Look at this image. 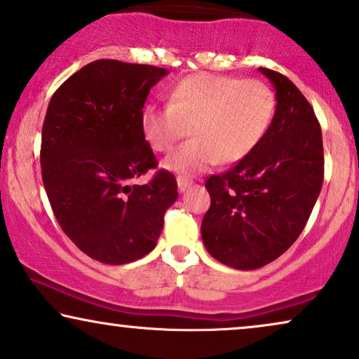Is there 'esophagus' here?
Wrapping results in <instances>:
<instances>
[{"mask_svg": "<svg viewBox=\"0 0 359 359\" xmlns=\"http://www.w3.org/2000/svg\"><path fill=\"white\" fill-rule=\"evenodd\" d=\"M176 181H178V188H180V191H186V189L189 188L191 184H193V181H189V180H186V178H178Z\"/></svg>", "mask_w": 359, "mask_h": 359, "instance_id": "1", "label": "esophagus"}]
</instances>
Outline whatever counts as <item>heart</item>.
<instances>
[{
  "label": "heart",
  "instance_id": "1",
  "mask_svg": "<svg viewBox=\"0 0 359 359\" xmlns=\"http://www.w3.org/2000/svg\"><path fill=\"white\" fill-rule=\"evenodd\" d=\"M276 111L277 97L269 83L201 72L176 83L168 105H147L142 130L153 150L168 153L191 128L194 138L163 163L168 171L189 176L217 160H244L271 130Z\"/></svg>",
  "mask_w": 359,
  "mask_h": 359
}]
</instances>
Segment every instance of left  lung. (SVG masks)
Instances as JSON below:
<instances>
[{
    "mask_svg": "<svg viewBox=\"0 0 359 359\" xmlns=\"http://www.w3.org/2000/svg\"><path fill=\"white\" fill-rule=\"evenodd\" d=\"M259 72L276 87V118L250 155L206 181L211 206L201 224L208 252L239 271L264 267L290 248L323 184L322 128L313 109L285 76Z\"/></svg>",
    "mask_w": 359,
    "mask_h": 359,
    "instance_id": "left-lung-1",
    "label": "left lung"
}]
</instances>
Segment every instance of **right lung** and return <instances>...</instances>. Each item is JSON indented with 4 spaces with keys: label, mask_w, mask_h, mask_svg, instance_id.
I'll use <instances>...</instances> for the list:
<instances>
[{
    "label": "right lung",
    "mask_w": 359,
    "mask_h": 359,
    "mask_svg": "<svg viewBox=\"0 0 359 359\" xmlns=\"http://www.w3.org/2000/svg\"><path fill=\"white\" fill-rule=\"evenodd\" d=\"M170 71L100 59L54 92L41 138V173L55 219L88 257L122 265L155 249L163 216L178 199L175 176L160 170L143 137L150 88Z\"/></svg>",
    "instance_id": "add662e5"
}]
</instances>
